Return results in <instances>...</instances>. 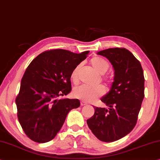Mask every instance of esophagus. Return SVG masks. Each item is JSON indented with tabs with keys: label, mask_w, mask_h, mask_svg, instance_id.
Masks as SVG:
<instances>
[{
	"label": "esophagus",
	"mask_w": 160,
	"mask_h": 160,
	"mask_svg": "<svg viewBox=\"0 0 160 160\" xmlns=\"http://www.w3.org/2000/svg\"><path fill=\"white\" fill-rule=\"evenodd\" d=\"M87 105V103L86 102H84V101L81 102V105H82V106H84V105Z\"/></svg>",
	"instance_id": "1"
}]
</instances>
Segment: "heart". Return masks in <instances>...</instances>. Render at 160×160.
<instances>
[{
	"label": "heart",
	"mask_w": 160,
	"mask_h": 160,
	"mask_svg": "<svg viewBox=\"0 0 160 160\" xmlns=\"http://www.w3.org/2000/svg\"><path fill=\"white\" fill-rule=\"evenodd\" d=\"M92 66L94 70L100 74H104L109 69L110 63L107 60L100 57H94L90 61ZM82 68V64H78L72 71L71 78L74 84H77L79 78V73ZM105 81H108L107 77H103ZM105 88L99 85L96 87H89L87 85H81L76 87L73 90V95L76 98L82 99L84 101L92 102L105 94Z\"/></svg>",
	"instance_id": "b5f03b06"
}]
</instances>
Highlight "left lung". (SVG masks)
Here are the masks:
<instances>
[{
  "instance_id": "left-lung-1",
  "label": "left lung",
  "mask_w": 160,
  "mask_h": 160,
  "mask_svg": "<svg viewBox=\"0 0 160 160\" xmlns=\"http://www.w3.org/2000/svg\"><path fill=\"white\" fill-rule=\"evenodd\" d=\"M107 58L115 71L110 92L101 98L108 108L94 107L87 125L99 140L112 142L133 130L144 97V76L140 62L126 48H109L97 52Z\"/></svg>"
}]
</instances>
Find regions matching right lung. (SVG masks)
<instances>
[{
    "instance_id": "right-lung-1",
    "label": "right lung",
    "mask_w": 160,
    "mask_h": 160,
    "mask_svg": "<svg viewBox=\"0 0 160 160\" xmlns=\"http://www.w3.org/2000/svg\"><path fill=\"white\" fill-rule=\"evenodd\" d=\"M89 52L48 50L38 55L27 67L16 104L18 121L30 139L38 143L51 141L70 110L79 107L78 99L58 97L70 93L71 72Z\"/></svg>"
}]
</instances>
